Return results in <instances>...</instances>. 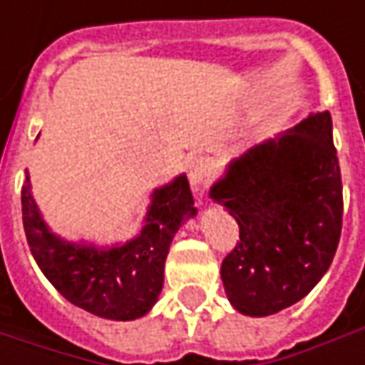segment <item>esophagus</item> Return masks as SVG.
Returning a JSON list of instances; mask_svg holds the SVG:
<instances>
[{"label":"esophagus","mask_w":365,"mask_h":365,"mask_svg":"<svg viewBox=\"0 0 365 365\" xmlns=\"http://www.w3.org/2000/svg\"><path fill=\"white\" fill-rule=\"evenodd\" d=\"M209 178H211V162L207 160V158H197V160L190 162L189 182L192 190L205 189Z\"/></svg>","instance_id":"34e87169"}]
</instances>
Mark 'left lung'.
Segmentation results:
<instances>
[{"instance_id":"left-lung-1","label":"left lung","mask_w":365,"mask_h":365,"mask_svg":"<svg viewBox=\"0 0 365 365\" xmlns=\"http://www.w3.org/2000/svg\"><path fill=\"white\" fill-rule=\"evenodd\" d=\"M237 225L221 264L235 311L274 315L304 299L329 270L341 235L344 195L329 111L250 148L209 190Z\"/></svg>"}]
</instances>
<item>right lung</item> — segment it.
Listing matches in <instances>:
<instances>
[{"label":"right lung","mask_w":365,"mask_h":365,"mask_svg":"<svg viewBox=\"0 0 365 365\" xmlns=\"http://www.w3.org/2000/svg\"><path fill=\"white\" fill-rule=\"evenodd\" d=\"M30 189V176H26L21 187L24 232L50 284L75 307L103 319L132 321L146 315L158 301L175 233L197 215L187 176H176L154 190L142 232L113 247L75 244L50 232Z\"/></svg>","instance_id":"add662e5"}]
</instances>
